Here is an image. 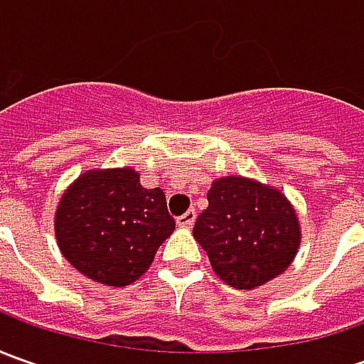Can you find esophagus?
<instances>
[{"label":"esophagus","instance_id":"obj_1","mask_svg":"<svg viewBox=\"0 0 364 364\" xmlns=\"http://www.w3.org/2000/svg\"><path fill=\"white\" fill-rule=\"evenodd\" d=\"M194 220H196V210L190 208V210H186L182 217H178V225H180V227H192Z\"/></svg>","mask_w":364,"mask_h":364}]
</instances>
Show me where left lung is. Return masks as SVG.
Here are the masks:
<instances>
[{
  "label": "left lung",
  "instance_id": "1",
  "mask_svg": "<svg viewBox=\"0 0 364 364\" xmlns=\"http://www.w3.org/2000/svg\"><path fill=\"white\" fill-rule=\"evenodd\" d=\"M206 198L192 235L225 284L253 289L286 272L300 247V225L282 192L227 176Z\"/></svg>",
  "mask_w": 364,
  "mask_h": 364
}]
</instances>
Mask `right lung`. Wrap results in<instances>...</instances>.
<instances>
[{
    "label": "right lung",
    "mask_w": 364,
    "mask_h": 364,
    "mask_svg": "<svg viewBox=\"0 0 364 364\" xmlns=\"http://www.w3.org/2000/svg\"><path fill=\"white\" fill-rule=\"evenodd\" d=\"M56 241L78 272L107 286H129L176 229L161 188H144L132 168L95 170L66 190Z\"/></svg>",
    "instance_id": "add662e5"
}]
</instances>
